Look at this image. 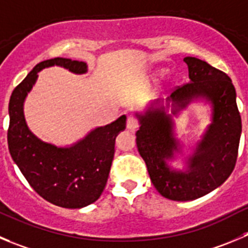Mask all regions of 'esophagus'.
<instances>
[{
	"label": "esophagus",
	"mask_w": 248,
	"mask_h": 248,
	"mask_svg": "<svg viewBox=\"0 0 248 248\" xmlns=\"http://www.w3.org/2000/svg\"><path fill=\"white\" fill-rule=\"evenodd\" d=\"M126 128L131 131H135L136 129L139 128L138 120H136L134 117H128V120H126Z\"/></svg>",
	"instance_id": "esophagus-1"
}]
</instances>
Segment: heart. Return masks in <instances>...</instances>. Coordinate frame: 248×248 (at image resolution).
<instances>
[{"mask_svg":"<svg viewBox=\"0 0 248 248\" xmlns=\"http://www.w3.org/2000/svg\"><path fill=\"white\" fill-rule=\"evenodd\" d=\"M164 74H166V70H164V69H162V70H159V72H158L157 74H155V75H157L158 78H162V77H163Z\"/></svg>","mask_w":248,"mask_h":248,"instance_id":"obj_1","label":"heart"}]
</instances>
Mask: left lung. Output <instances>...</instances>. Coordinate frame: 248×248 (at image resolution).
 I'll use <instances>...</instances> for the list:
<instances>
[{
	"label": "left lung",
	"instance_id": "1",
	"mask_svg": "<svg viewBox=\"0 0 248 248\" xmlns=\"http://www.w3.org/2000/svg\"><path fill=\"white\" fill-rule=\"evenodd\" d=\"M184 62L190 82L178 87L166 101L155 100L145 112H135L140 124L136 145L153 186L166 199L181 202L204 196L230 176L241 136L232 79L196 57H185ZM199 100L211 108V123L191 153L185 155L173 131V117ZM176 157L182 159L181 170L171 166Z\"/></svg>",
	"mask_w": 248,
	"mask_h": 248
}]
</instances>
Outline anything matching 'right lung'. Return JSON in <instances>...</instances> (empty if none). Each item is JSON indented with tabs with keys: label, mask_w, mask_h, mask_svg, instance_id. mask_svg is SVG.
Listing matches in <instances>:
<instances>
[{
	"label": "right lung",
	"mask_w": 248,
	"mask_h": 248,
	"mask_svg": "<svg viewBox=\"0 0 248 248\" xmlns=\"http://www.w3.org/2000/svg\"><path fill=\"white\" fill-rule=\"evenodd\" d=\"M62 67L74 74L87 73L85 62L52 58L32 68L9 100L8 148L14 163L42 199L63 208H82L101 196L112 166L115 138L125 129L126 115L97 126L70 146L42 141L29 129L24 102L45 68Z\"/></svg>",
	"instance_id": "1"
}]
</instances>
